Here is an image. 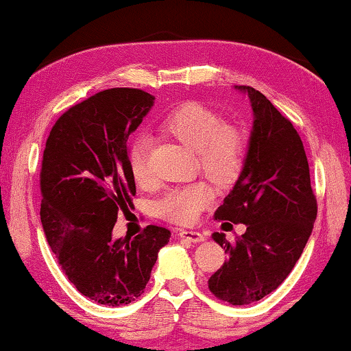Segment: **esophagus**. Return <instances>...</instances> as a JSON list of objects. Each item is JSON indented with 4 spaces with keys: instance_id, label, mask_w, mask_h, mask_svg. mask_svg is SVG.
Wrapping results in <instances>:
<instances>
[{
    "instance_id": "obj_1",
    "label": "esophagus",
    "mask_w": 351,
    "mask_h": 351,
    "mask_svg": "<svg viewBox=\"0 0 351 351\" xmlns=\"http://www.w3.org/2000/svg\"><path fill=\"white\" fill-rule=\"evenodd\" d=\"M179 237L180 239L189 240V242H193V243H199L204 240V235L199 234V232H195V230H180Z\"/></svg>"
}]
</instances>
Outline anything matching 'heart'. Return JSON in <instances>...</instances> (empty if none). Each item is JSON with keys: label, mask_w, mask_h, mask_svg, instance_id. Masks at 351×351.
Instances as JSON below:
<instances>
[{"label": "heart", "mask_w": 351, "mask_h": 351, "mask_svg": "<svg viewBox=\"0 0 351 351\" xmlns=\"http://www.w3.org/2000/svg\"><path fill=\"white\" fill-rule=\"evenodd\" d=\"M162 129L197 152L199 167L216 184H232L239 177L247 156V136L239 127L226 124L211 108L197 101L180 104L165 117ZM148 148V140L143 136L130 148V172L140 185H147L152 179ZM213 199L215 190L206 182L195 180L165 193L158 199L156 213L177 224H190Z\"/></svg>", "instance_id": "heart-1"}]
</instances>
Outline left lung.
Listing matches in <instances>:
<instances>
[{"mask_svg":"<svg viewBox=\"0 0 351 351\" xmlns=\"http://www.w3.org/2000/svg\"><path fill=\"white\" fill-rule=\"evenodd\" d=\"M235 88L248 95L254 121L243 169L215 217L245 224L247 232L234 243L224 234H213L229 258L208 287L222 302L242 306L274 292L292 272L311 235L317 203L292 122L258 90ZM229 222L224 224L232 227Z\"/></svg>","mask_w":351,"mask_h":351,"instance_id":"left-lung-1","label":"left lung"}]
</instances>
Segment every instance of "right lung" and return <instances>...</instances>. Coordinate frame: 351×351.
<instances>
[{
	"mask_svg": "<svg viewBox=\"0 0 351 351\" xmlns=\"http://www.w3.org/2000/svg\"><path fill=\"white\" fill-rule=\"evenodd\" d=\"M153 101L138 88L103 90L59 117L43 152L45 235L67 279L99 304L135 302L169 242L171 232L159 226L135 239H112L117 213L134 206L127 142Z\"/></svg>",
	"mask_w": 351,
	"mask_h": 351,
	"instance_id": "1",
	"label": "right lung"
}]
</instances>
